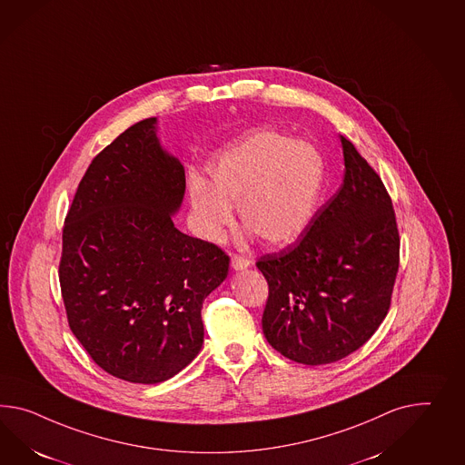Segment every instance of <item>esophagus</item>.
<instances>
[{"label":"esophagus","instance_id":"esophagus-1","mask_svg":"<svg viewBox=\"0 0 465 465\" xmlns=\"http://www.w3.org/2000/svg\"><path fill=\"white\" fill-rule=\"evenodd\" d=\"M231 266H232V270H236V272H239V270H246V268H250L251 262L250 260H246V258H242V256H232L231 258Z\"/></svg>","mask_w":465,"mask_h":465}]
</instances>
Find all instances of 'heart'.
Listing matches in <instances>:
<instances>
[{
	"label": "heart",
	"instance_id": "1",
	"mask_svg": "<svg viewBox=\"0 0 465 465\" xmlns=\"http://www.w3.org/2000/svg\"><path fill=\"white\" fill-rule=\"evenodd\" d=\"M209 183L191 182L195 229L219 241L238 205L242 226L270 246L295 242L313 221L325 165L319 150L285 134L258 132L219 152L207 163Z\"/></svg>",
	"mask_w": 465,
	"mask_h": 465
}]
</instances>
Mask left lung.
Instances as JSON below:
<instances>
[{
  "label": "left lung",
  "mask_w": 465,
  "mask_h": 465,
  "mask_svg": "<svg viewBox=\"0 0 465 465\" xmlns=\"http://www.w3.org/2000/svg\"><path fill=\"white\" fill-rule=\"evenodd\" d=\"M344 183L313 215L305 236L256 266L270 295L262 333L307 366L344 359L384 321L400 264L393 203L380 175L341 136Z\"/></svg>",
  "instance_id": "obj_1"
}]
</instances>
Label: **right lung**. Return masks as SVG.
I'll use <instances>...</instances> for the list:
<instances>
[{
	"label": "right lung",
	"mask_w": 465,
	"mask_h": 465,
	"mask_svg": "<svg viewBox=\"0 0 465 465\" xmlns=\"http://www.w3.org/2000/svg\"><path fill=\"white\" fill-rule=\"evenodd\" d=\"M185 172L140 121L95 156L62 232L59 278L72 333L99 368L140 384L167 381L203 342L201 309L229 258L173 226Z\"/></svg>",
	"instance_id": "obj_1"
}]
</instances>
